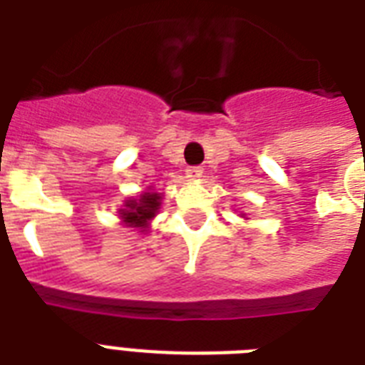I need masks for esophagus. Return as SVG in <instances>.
Here are the masks:
<instances>
[{
	"label": "esophagus",
	"instance_id": "1",
	"mask_svg": "<svg viewBox=\"0 0 365 365\" xmlns=\"http://www.w3.org/2000/svg\"><path fill=\"white\" fill-rule=\"evenodd\" d=\"M202 168L200 166H189L187 170H185V174H187L189 180H199L200 176H202Z\"/></svg>",
	"mask_w": 365,
	"mask_h": 365
}]
</instances>
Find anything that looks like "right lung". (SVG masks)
<instances>
[{
    "label": "right lung",
    "instance_id": "1",
    "mask_svg": "<svg viewBox=\"0 0 365 365\" xmlns=\"http://www.w3.org/2000/svg\"><path fill=\"white\" fill-rule=\"evenodd\" d=\"M160 208V193H155L151 189L143 191L138 199L125 200V208L119 210L121 220L128 227H136L140 231H145L149 227V222L153 220L155 214Z\"/></svg>",
    "mask_w": 365,
    "mask_h": 365
}]
</instances>
